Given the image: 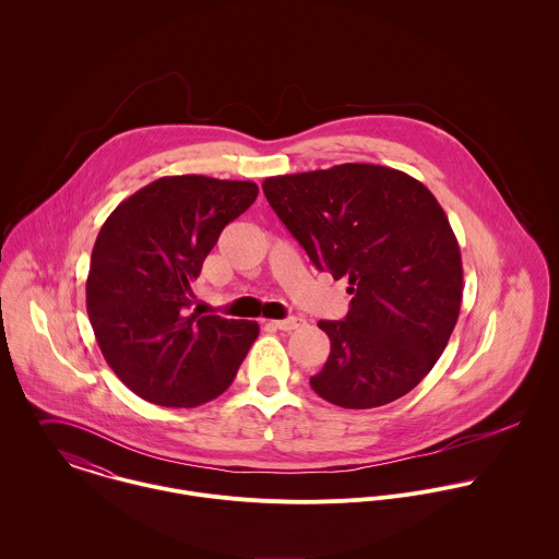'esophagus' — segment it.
<instances>
[{
    "label": "esophagus",
    "mask_w": 559,
    "mask_h": 559,
    "mask_svg": "<svg viewBox=\"0 0 559 559\" xmlns=\"http://www.w3.org/2000/svg\"><path fill=\"white\" fill-rule=\"evenodd\" d=\"M306 320L297 319V317H290V319L271 320V324L280 331H293V329H299Z\"/></svg>",
    "instance_id": "obj_1"
}]
</instances>
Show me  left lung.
<instances>
[{
    "instance_id": "obj_1",
    "label": "left lung",
    "mask_w": 559,
    "mask_h": 559,
    "mask_svg": "<svg viewBox=\"0 0 559 559\" xmlns=\"http://www.w3.org/2000/svg\"><path fill=\"white\" fill-rule=\"evenodd\" d=\"M262 191L319 271L348 277L344 320H320L331 353L320 399L372 408L408 394L441 357L461 312L459 240L437 198L370 163L273 176Z\"/></svg>"
}]
</instances>
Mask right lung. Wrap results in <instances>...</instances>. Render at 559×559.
<instances>
[{"label": "right lung", "mask_w": 559, "mask_h": 559, "mask_svg": "<svg viewBox=\"0 0 559 559\" xmlns=\"http://www.w3.org/2000/svg\"><path fill=\"white\" fill-rule=\"evenodd\" d=\"M255 198L249 180L163 176L103 224L85 282L87 317L105 361L140 399L189 408L233 385L258 322L191 314V282Z\"/></svg>", "instance_id": "add662e5"}]
</instances>
